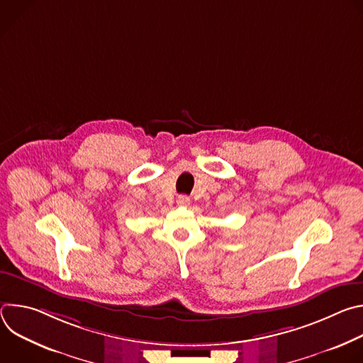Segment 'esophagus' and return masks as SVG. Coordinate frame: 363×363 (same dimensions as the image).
<instances>
[{
  "mask_svg": "<svg viewBox=\"0 0 363 363\" xmlns=\"http://www.w3.org/2000/svg\"><path fill=\"white\" fill-rule=\"evenodd\" d=\"M177 203H178L179 206H186V205L189 203V196H186V195H179V196L177 198Z\"/></svg>",
  "mask_w": 363,
  "mask_h": 363,
  "instance_id": "1",
  "label": "esophagus"
}]
</instances>
